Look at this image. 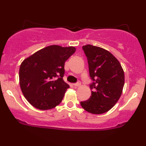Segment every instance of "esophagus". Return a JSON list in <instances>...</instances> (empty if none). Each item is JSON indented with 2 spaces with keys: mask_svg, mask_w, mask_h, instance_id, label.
<instances>
[{
  "mask_svg": "<svg viewBox=\"0 0 146 146\" xmlns=\"http://www.w3.org/2000/svg\"><path fill=\"white\" fill-rule=\"evenodd\" d=\"M80 85H81V82L80 81H78V82L73 84V86H80Z\"/></svg>",
  "mask_w": 146,
  "mask_h": 146,
  "instance_id": "1",
  "label": "esophagus"
}]
</instances>
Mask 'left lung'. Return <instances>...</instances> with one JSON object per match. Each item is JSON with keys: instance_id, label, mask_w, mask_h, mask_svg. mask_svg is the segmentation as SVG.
<instances>
[{"instance_id": "obj_1", "label": "left lung", "mask_w": 146, "mask_h": 146, "mask_svg": "<svg viewBox=\"0 0 146 146\" xmlns=\"http://www.w3.org/2000/svg\"><path fill=\"white\" fill-rule=\"evenodd\" d=\"M88 64L92 82L91 96L80 102L92 114H102L111 109L121 97L124 85V73L119 62L109 51L87 44L82 46Z\"/></svg>"}]
</instances>
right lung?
I'll return each mask as SVG.
<instances>
[{
  "label": "right lung",
  "instance_id": "1",
  "mask_svg": "<svg viewBox=\"0 0 146 146\" xmlns=\"http://www.w3.org/2000/svg\"><path fill=\"white\" fill-rule=\"evenodd\" d=\"M75 51L73 46L51 45L25 59L19 70L20 86L35 108L48 110L61 103L69 86L64 81V63Z\"/></svg>",
  "mask_w": 146,
  "mask_h": 146
}]
</instances>
